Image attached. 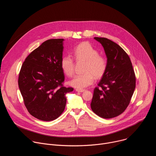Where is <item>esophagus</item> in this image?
<instances>
[{
	"label": "esophagus",
	"instance_id": "34e87169",
	"mask_svg": "<svg viewBox=\"0 0 156 156\" xmlns=\"http://www.w3.org/2000/svg\"><path fill=\"white\" fill-rule=\"evenodd\" d=\"M76 91L77 92H80V93H82V92H84L85 91V90H83V89H75Z\"/></svg>",
	"mask_w": 156,
	"mask_h": 156
}]
</instances>
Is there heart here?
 <instances>
[{"mask_svg": "<svg viewBox=\"0 0 156 156\" xmlns=\"http://www.w3.org/2000/svg\"><path fill=\"white\" fill-rule=\"evenodd\" d=\"M76 60L85 61L83 73L76 75L70 81V84L77 88H84L92 84L96 78H101L106 72L107 60L99 55V51L89 42H82L73 49ZM62 71L67 76H72L75 72L73 58L69 55L62 57L60 61Z\"/></svg>", "mask_w": 156, "mask_h": 156, "instance_id": "heart-1", "label": "heart"}]
</instances>
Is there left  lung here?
I'll return each mask as SVG.
<instances>
[{
	"mask_svg": "<svg viewBox=\"0 0 156 156\" xmlns=\"http://www.w3.org/2000/svg\"><path fill=\"white\" fill-rule=\"evenodd\" d=\"M104 48L107 68L94 90L91 107L104 119L122 114L129 105L136 87V77L126 52L115 42L105 37H95Z\"/></svg>",
	"mask_w": 156,
	"mask_h": 156,
	"instance_id": "obj_1",
	"label": "left lung"
}]
</instances>
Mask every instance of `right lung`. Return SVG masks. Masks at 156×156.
Listing matches in <instances>:
<instances>
[{
	"instance_id": "add662e5",
	"label": "right lung",
	"mask_w": 156,
	"mask_h": 156,
	"mask_svg": "<svg viewBox=\"0 0 156 156\" xmlns=\"http://www.w3.org/2000/svg\"><path fill=\"white\" fill-rule=\"evenodd\" d=\"M63 39L46 41L31 52L21 66L18 86L29 113L43 121L57 119L65 107L66 94L73 87L63 86L60 66Z\"/></svg>"
}]
</instances>
